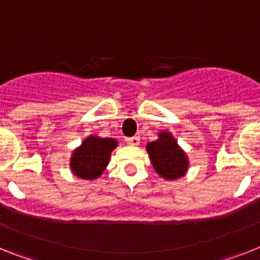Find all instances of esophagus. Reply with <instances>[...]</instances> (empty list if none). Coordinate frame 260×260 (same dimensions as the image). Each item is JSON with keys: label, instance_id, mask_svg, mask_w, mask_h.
<instances>
[{"label": "esophagus", "instance_id": "1", "mask_svg": "<svg viewBox=\"0 0 260 260\" xmlns=\"http://www.w3.org/2000/svg\"><path fill=\"white\" fill-rule=\"evenodd\" d=\"M125 143L128 144V145H131V147H137V145L140 144V139L137 136L128 137V139H125Z\"/></svg>", "mask_w": 260, "mask_h": 260}]
</instances>
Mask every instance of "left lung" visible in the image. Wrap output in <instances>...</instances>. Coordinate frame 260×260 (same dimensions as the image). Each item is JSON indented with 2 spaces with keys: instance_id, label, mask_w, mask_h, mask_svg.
I'll list each match as a JSON object with an SVG mask.
<instances>
[{
  "instance_id": "obj_1",
  "label": "left lung",
  "mask_w": 260,
  "mask_h": 260,
  "mask_svg": "<svg viewBox=\"0 0 260 260\" xmlns=\"http://www.w3.org/2000/svg\"><path fill=\"white\" fill-rule=\"evenodd\" d=\"M157 136V140L147 144L148 156L156 173L168 181L184 177L189 171L186 152L178 145L169 131H161Z\"/></svg>"
}]
</instances>
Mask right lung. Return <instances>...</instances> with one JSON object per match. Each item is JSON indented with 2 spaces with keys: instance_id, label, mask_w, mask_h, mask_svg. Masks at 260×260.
I'll list each match as a JSON object with an SVG mask.
<instances>
[{
  "instance_id": "right-lung-1",
  "label": "right lung",
  "mask_w": 260,
  "mask_h": 260,
  "mask_svg": "<svg viewBox=\"0 0 260 260\" xmlns=\"http://www.w3.org/2000/svg\"><path fill=\"white\" fill-rule=\"evenodd\" d=\"M119 141L111 137H100L98 135L87 136L70 157L71 173L82 180L99 178L108 167L111 153Z\"/></svg>"
}]
</instances>
